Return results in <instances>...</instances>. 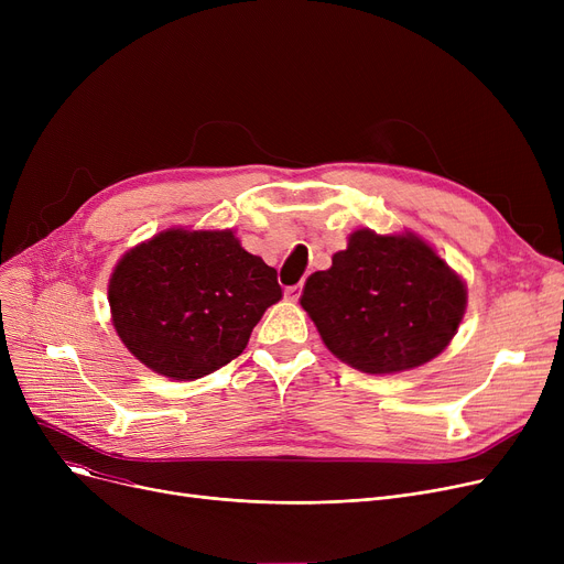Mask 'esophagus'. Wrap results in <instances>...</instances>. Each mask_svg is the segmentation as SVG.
Returning a JSON list of instances; mask_svg holds the SVG:
<instances>
[{"label":"esophagus","mask_w":564,"mask_h":564,"mask_svg":"<svg viewBox=\"0 0 564 564\" xmlns=\"http://www.w3.org/2000/svg\"><path fill=\"white\" fill-rule=\"evenodd\" d=\"M300 294H302V285H292V288L285 290V300L288 302H297Z\"/></svg>","instance_id":"obj_1"}]
</instances>
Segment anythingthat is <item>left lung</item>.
<instances>
[{
	"label": "left lung",
	"instance_id": "left-lung-1",
	"mask_svg": "<svg viewBox=\"0 0 564 564\" xmlns=\"http://www.w3.org/2000/svg\"><path fill=\"white\" fill-rule=\"evenodd\" d=\"M466 300L464 279L421 235L359 228L329 270L306 279L300 304L336 359L395 375L451 345Z\"/></svg>",
	"mask_w": 564,
	"mask_h": 564
}]
</instances>
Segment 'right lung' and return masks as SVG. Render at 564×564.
Here are the masks:
<instances>
[{
    "label": "right lung",
    "mask_w": 564,
    "mask_h": 564,
    "mask_svg": "<svg viewBox=\"0 0 564 564\" xmlns=\"http://www.w3.org/2000/svg\"><path fill=\"white\" fill-rule=\"evenodd\" d=\"M281 297L274 267L230 228H166L126 251L107 288L118 338L145 368L177 381L240 357Z\"/></svg>",
    "instance_id": "right-lung-1"
}]
</instances>
